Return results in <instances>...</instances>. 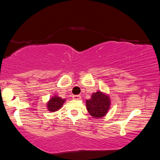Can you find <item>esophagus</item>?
<instances>
[{
	"label": "esophagus",
	"mask_w": 160,
	"mask_h": 160,
	"mask_svg": "<svg viewBox=\"0 0 160 160\" xmlns=\"http://www.w3.org/2000/svg\"><path fill=\"white\" fill-rule=\"evenodd\" d=\"M73 98L74 100H80L81 98H82V96L79 95H73Z\"/></svg>",
	"instance_id": "esophagus-1"
}]
</instances>
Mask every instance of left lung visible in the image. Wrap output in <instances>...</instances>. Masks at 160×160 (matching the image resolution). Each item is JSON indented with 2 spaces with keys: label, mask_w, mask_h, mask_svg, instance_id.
Returning <instances> with one entry per match:
<instances>
[{
  "label": "left lung",
  "mask_w": 160,
  "mask_h": 160,
  "mask_svg": "<svg viewBox=\"0 0 160 160\" xmlns=\"http://www.w3.org/2000/svg\"><path fill=\"white\" fill-rule=\"evenodd\" d=\"M86 105L89 114L95 118H101L108 112L110 107V99L105 94L97 92L92 94L91 99L87 100Z\"/></svg>",
  "instance_id": "obj_1"
}]
</instances>
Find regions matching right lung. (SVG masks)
Listing matches in <instances>:
<instances>
[{
  "label": "right lung",
  "mask_w": 160,
  "mask_h": 160,
  "mask_svg": "<svg viewBox=\"0 0 160 160\" xmlns=\"http://www.w3.org/2000/svg\"><path fill=\"white\" fill-rule=\"evenodd\" d=\"M65 100L62 99V98L60 97H58V96H54V97L51 98V100H50L49 102L47 103L48 109H49V111H51V112H54V111H58L62 106Z\"/></svg>",
  "instance_id": "obj_1"
}]
</instances>
